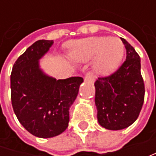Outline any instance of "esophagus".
<instances>
[{
  "label": "esophagus",
  "mask_w": 156,
  "mask_h": 156,
  "mask_svg": "<svg viewBox=\"0 0 156 156\" xmlns=\"http://www.w3.org/2000/svg\"><path fill=\"white\" fill-rule=\"evenodd\" d=\"M85 81H94V77L92 75V73L87 72V74L85 75Z\"/></svg>",
  "instance_id": "obj_1"
}]
</instances>
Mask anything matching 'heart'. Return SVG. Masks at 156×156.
Listing matches in <instances>:
<instances>
[{
  "label": "heart",
  "mask_w": 156,
  "mask_h": 156,
  "mask_svg": "<svg viewBox=\"0 0 156 156\" xmlns=\"http://www.w3.org/2000/svg\"><path fill=\"white\" fill-rule=\"evenodd\" d=\"M75 61L86 62L95 57L94 69L101 74L113 71L121 62L124 55V45L119 38L94 37L76 42L71 49Z\"/></svg>",
  "instance_id": "obj_1"
}]
</instances>
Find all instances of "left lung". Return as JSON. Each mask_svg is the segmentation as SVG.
<instances>
[{
    "mask_svg": "<svg viewBox=\"0 0 156 156\" xmlns=\"http://www.w3.org/2000/svg\"><path fill=\"white\" fill-rule=\"evenodd\" d=\"M121 40L126 60L116 71L94 81L97 119L101 126L110 130L123 129L135 122L145 94L140 56L126 40Z\"/></svg>",
    "mask_w": 156,
    "mask_h": 156,
    "instance_id": "1",
    "label": "left lung"
}]
</instances>
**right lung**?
<instances>
[{"label":"right lung","instance_id":"right-lung-1","mask_svg":"<svg viewBox=\"0 0 156 156\" xmlns=\"http://www.w3.org/2000/svg\"><path fill=\"white\" fill-rule=\"evenodd\" d=\"M53 41H35L15 61L10 75L11 102L21 124L34 136L50 138L69 126V108L75 101L81 77L55 80L39 68V59Z\"/></svg>","mask_w":156,"mask_h":156}]
</instances>
